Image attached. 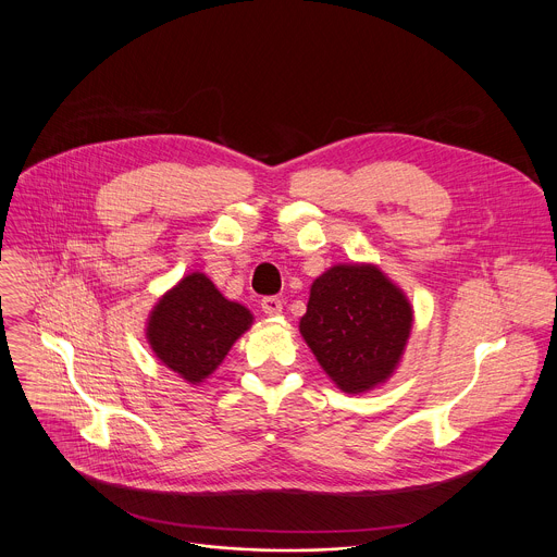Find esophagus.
Segmentation results:
<instances>
[{
	"mask_svg": "<svg viewBox=\"0 0 557 557\" xmlns=\"http://www.w3.org/2000/svg\"><path fill=\"white\" fill-rule=\"evenodd\" d=\"M262 310H264L267 314H271V317L280 314V312H282V299H280V297H264V299H262Z\"/></svg>",
	"mask_w": 557,
	"mask_h": 557,
	"instance_id": "34e87169",
	"label": "esophagus"
}]
</instances>
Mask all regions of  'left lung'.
Returning a JSON list of instances; mask_svg holds the SVG:
<instances>
[{"label": "left lung", "instance_id": "obj_1", "mask_svg": "<svg viewBox=\"0 0 557 557\" xmlns=\"http://www.w3.org/2000/svg\"><path fill=\"white\" fill-rule=\"evenodd\" d=\"M414 324L401 286L376 264H335L310 284L299 333L346 394L383 385L399 368Z\"/></svg>", "mask_w": 557, "mask_h": 557}]
</instances>
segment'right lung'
I'll return each instance as SVG.
<instances>
[{"label":"right lung","instance_id":"right-lung-1","mask_svg":"<svg viewBox=\"0 0 557 557\" xmlns=\"http://www.w3.org/2000/svg\"><path fill=\"white\" fill-rule=\"evenodd\" d=\"M251 324L247 306L226 299L205 273L194 271L156 301L145 337L158 361L200 385Z\"/></svg>","mask_w":557,"mask_h":557}]
</instances>
